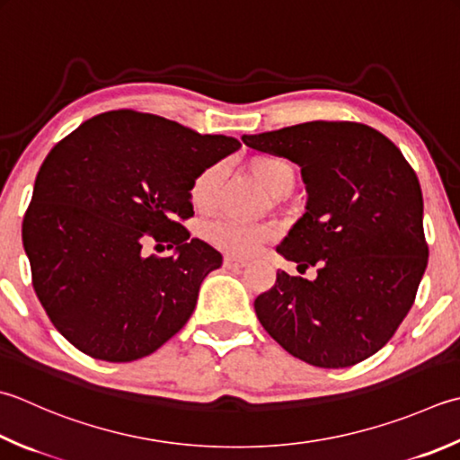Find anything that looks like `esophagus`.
<instances>
[{"mask_svg":"<svg viewBox=\"0 0 460 460\" xmlns=\"http://www.w3.org/2000/svg\"><path fill=\"white\" fill-rule=\"evenodd\" d=\"M223 265L227 267V269H243V267L247 265V261H245V259H241V257L227 255V257H225V261H223Z\"/></svg>","mask_w":460,"mask_h":460,"instance_id":"34e87169","label":"esophagus"}]
</instances>
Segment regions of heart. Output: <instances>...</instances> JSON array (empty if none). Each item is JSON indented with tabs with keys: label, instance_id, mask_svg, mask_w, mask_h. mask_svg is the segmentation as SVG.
Listing matches in <instances>:
<instances>
[{
	"label": "heart",
	"instance_id": "heart-1",
	"mask_svg": "<svg viewBox=\"0 0 460 460\" xmlns=\"http://www.w3.org/2000/svg\"><path fill=\"white\" fill-rule=\"evenodd\" d=\"M249 173L253 175L257 181L263 185L271 195H285L289 193L295 185V171L287 164L285 159L277 155H255L249 159L247 164ZM221 181V167L211 165L203 169L199 175L195 177L191 185V203L195 209L209 211L215 197H217V189ZM205 237L221 251H227L233 255H251L275 237V227L269 223H237V221H215L207 225Z\"/></svg>",
	"mask_w": 460,
	"mask_h": 460
}]
</instances>
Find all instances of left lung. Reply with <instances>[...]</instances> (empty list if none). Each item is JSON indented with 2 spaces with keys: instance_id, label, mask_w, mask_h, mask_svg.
Instances as JSON below:
<instances>
[{
  "instance_id": "left-lung-1",
  "label": "left lung",
  "mask_w": 460,
  "mask_h": 460,
  "mask_svg": "<svg viewBox=\"0 0 460 460\" xmlns=\"http://www.w3.org/2000/svg\"><path fill=\"white\" fill-rule=\"evenodd\" d=\"M243 143L301 167L309 203L277 247L299 271H277L255 299L263 329L313 367L343 368L389 343L415 303L429 263L415 169L381 131L309 121Z\"/></svg>"
}]
</instances>
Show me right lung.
Wrapping results in <instances>:
<instances>
[{
  "mask_svg": "<svg viewBox=\"0 0 460 460\" xmlns=\"http://www.w3.org/2000/svg\"><path fill=\"white\" fill-rule=\"evenodd\" d=\"M239 147L225 135L117 110L49 151L23 215V247L41 307L81 353L137 361L183 329L203 279L223 263L183 227L193 217L189 191ZM147 242H167L176 255L146 256Z\"/></svg>",
  "mask_w": 460,
  "mask_h": 460,
  "instance_id": "1",
  "label": "right lung"
}]
</instances>
